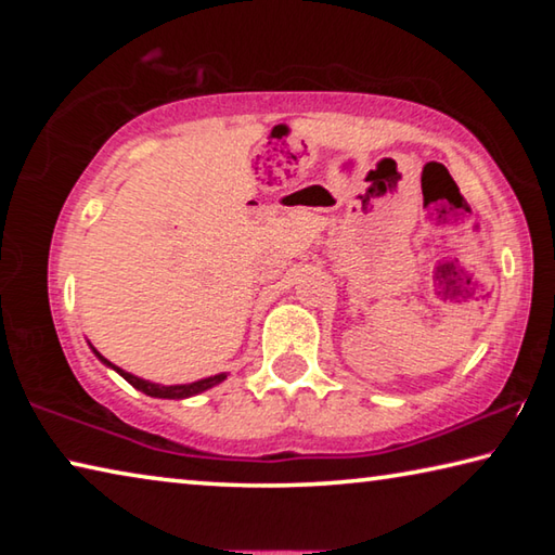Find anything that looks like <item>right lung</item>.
Here are the masks:
<instances>
[{
  "label": "right lung",
  "instance_id": "add662e5",
  "mask_svg": "<svg viewBox=\"0 0 555 555\" xmlns=\"http://www.w3.org/2000/svg\"><path fill=\"white\" fill-rule=\"evenodd\" d=\"M90 345V343H88ZM90 350L95 352V357L98 360L105 364V367H109V370H115L119 377H125L131 387L134 389H139V391H144L146 397H154V399H188V397H195V393H203V391H208V389H212V387H218L220 382H224L228 379V372H220V374H212V377H205V379H198V382H191V384H171V387H166V384H156V382H149V379H142V377H137V374H131V372H125L121 367H117V364H112L107 357H102L95 347L90 345Z\"/></svg>",
  "mask_w": 555,
  "mask_h": 555
}]
</instances>
